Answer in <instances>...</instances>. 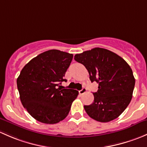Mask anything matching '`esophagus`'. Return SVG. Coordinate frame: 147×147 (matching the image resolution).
Masks as SVG:
<instances>
[{
	"instance_id": "obj_1",
	"label": "esophagus",
	"mask_w": 147,
	"mask_h": 147,
	"mask_svg": "<svg viewBox=\"0 0 147 147\" xmlns=\"http://www.w3.org/2000/svg\"><path fill=\"white\" fill-rule=\"evenodd\" d=\"M86 92V88H83L81 89V90H79V91H78V93H79V94L81 96V95L84 94Z\"/></svg>"
}]
</instances>
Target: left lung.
Wrapping results in <instances>:
<instances>
[{
    "mask_svg": "<svg viewBox=\"0 0 147 147\" xmlns=\"http://www.w3.org/2000/svg\"><path fill=\"white\" fill-rule=\"evenodd\" d=\"M74 59L84 65L90 81L98 84L93 102L84 105L86 113L100 122L118 117L129 104L135 84L129 64L115 53L99 47L76 54Z\"/></svg>",
    "mask_w": 147,
    "mask_h": 147,
    "instance_id": "1",
    "label": "left lung"
}]
</instances>
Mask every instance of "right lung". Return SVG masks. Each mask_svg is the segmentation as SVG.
<instances>
[{
    "label": "right lung",
    "instance_id": "add662e5",
    "mask_svg": "<svg viewBox=\"0 0 147 147\" xmlns=\"http://www.w3.org/2000/svg\"><path fill=\"white\" fill-rule=\"evenodd\" d=\"M74 55L57 49L30 60L17 79L20 98L30 115L39 122L56 124L66 117L78 91L61 88Z\"/></svg>",
    "mask_w": 147,
    "mask_h": 147
}]
</instances>
